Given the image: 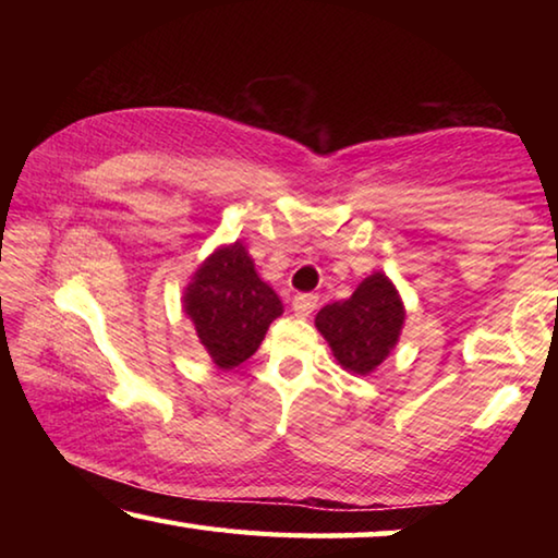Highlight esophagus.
<instances>
[{
  "mask_svg": "<svg viewBox=\"0 0 558 558\" xmlns=\"http://www.w3.org/2000/svg\"><path fill=\"white\" fill-rule=\"evenodd\" d=\"M315 307H317V295H310V292H302V295L292 298V310H295V315H300V317L313 315Z\"/></svg>",
  "mask_w": 558,
  "mask_h": 558,
  "instance_id": "obj_1",
  "label": "esophagus"
}]
</instances>
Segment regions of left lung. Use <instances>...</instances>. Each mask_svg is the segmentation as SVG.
I'll return each mask as SVG.
<instances>
[{
    "label": "left lung",
    "instance_id": "left-lung-1",
    "mask_svg": "<svg viewBox=\"0 0 558 558\" xmlns=\"http://www.w3.org/2000/svg\"><path fill=\"white\" fill-rule=\"evenodd\" d=\"M403 305L391 280L374 272L344 302L325 305L315 325L347 372L372 374L399 342Z\"/></svg>",
    "mask_w": 558,
    "mask_h": 558
}]
</instances>
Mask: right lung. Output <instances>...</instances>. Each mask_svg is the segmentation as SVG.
Masks as SVG:
<instances>
[{"label":"right lung","mask_w":558,"mask_h":558,"mask_svg":"<svg viewBox=\"0 0 558 558\" xmlns=\"http://www.w3.org/2000/svg\"><path fill=\"white\" fill-rule=\"evenodd\" d=\"M184 310L214 364L233 369L260 347L272 319L282 315V302L235 241L194 272Z\"/></svg>","instance_id":"obj_1"}]
</instances>
